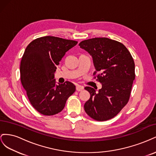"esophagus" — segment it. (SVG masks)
<instances>
[{
    "label": "esophagus",
    "mask_w": 156,
    "mask_h": 156,
    "mask_svg": "<svg viewBox=\"0 0 156 156\" xmlns=\"http://www.w3.org/2000/svg\"><path fill=\"white\" fill-rule=\"evenodd\" d=\"M83 90V87H81V86L77 85V86L76 87V90L78 91V92H81V91Z\"/></svg>",
    "instance_id": "1"
}]
</instances>
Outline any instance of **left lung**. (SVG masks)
<instances>
[{
  "label": "left lung",
  "mask_w": 156,
  "mask_h": 156,
  "mask_svg": "<svg viewBox=\"0 0 156 156\" xmlns=\"http://www.w3.org/2000/svg\"><path fill=\"white\" fill-rule=\"evenodd\" d=\"M79 45L92 56L94 75L98 73L97 80L102 84L98 92L92 87L84 88L90 94L84 111L95 120L111 119L129 101L135 77L133 57L124 45L107 37L83 40Z\"/></svg>",
  "instance_id": "1"
}]
</instances>
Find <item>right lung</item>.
Returning <instances> with one entry per match:
<instances>
[{
  "instance_id": "add662e5",
  "label": "right lung",
  "mask_w": 156,
  "mask_h": 156,
  "mask_svg": "<svg viewBox=\"0 0 156 156\" xmlns=\"http://www.w3.org/2000/svg\"><path fill=\"white\" fill-rule=\"evenodd\" d=\"M77 41L47 36L28 45L20 66L21 81L31 105L41 114L51 116L63 110L75 86L66 81L56 84V66Z\"/></svg>"
}]
</instances>
